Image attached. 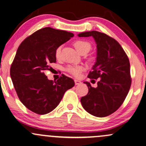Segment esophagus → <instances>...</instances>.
Here are the masks:
<instances>
[{"label": "esophagus", "mask_w": 146, "mask_h": 146, "mask_svg": "<svg viewBox=\"0 0 146 146\" xmlns=\"http://www.w3.org/2000/svg\"><path fill=\"white\" fill-rule=\"evenodd\" d=\"M82 83V82L80 80H75V85H79V84H80Z\"/></svg>", "instance_id": "esophagus-1"}]
</instances>
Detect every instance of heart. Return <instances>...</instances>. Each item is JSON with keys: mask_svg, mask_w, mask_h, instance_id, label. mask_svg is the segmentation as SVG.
<instances>
[{"mask_svg": "<svg viewBox=\"0 0 146 146\" xmlns=\"http://www.w3.org/2000/svg\"><path fill=\"white\" fill-rule=\"evenodd\" d=\"M73 45L78 52L82 53L84 51H88L90 50L91 45L89 42L85 40L78 39L73 42ZM61 54V46L58 47L55 50V56L56 58H59ZM84 70V67L82 66H70L66 68V71L69 73L70 74L73 75V76L78 78L81 75L82 72Z\"/></svg>", "mask_w": 146, "mask_h": 146, "instance_id": "obj_1", "label": "heart"}]
</instances>
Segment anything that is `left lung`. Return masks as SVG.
Returning <instances> with one entry per match:
<instances>
[{
  "label": "left lung",
  "mask_w": 146,
  "mask_h": 146,
  "mask_svg": "<svg viewBox=\"0 0 146 146\" xmlns=\"http://www.w3.org/2000/svg\"><path fill=\"white\" fill-rule=\"evenodd\" d=\"M80 37L93 36L97 47L96 62L88 77L94 88L84 82L88 88L87 95L81 99L84 110L96 117H105L118 110L125 100L131 85L129 59L116 40L98 31L84 32Z\"/></svg>",
  "instance_id": "left-lung-1"
}]
</instances>
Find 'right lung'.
<instances>
[{
    "label": "right lung",
    "mask_w": 146,
    "mask_h": 146,
    "mask_svg": "<svg viewBox=\"0 0 146 146\" xmlns=\"http://www.w3.org/2000/svg\"><path fill=\"white\" fill-rule=\"evenodd\" d=\"M74 35L50 27L35 32L17 49L10 68V75L19 99L35 113L44 115L54 110L64 92L74 86L73 79L64 74L56 81L49 80L45 71L53 69L55 50Z\"/></svg>",
    "instance_id": "1"
}]
</instances>
